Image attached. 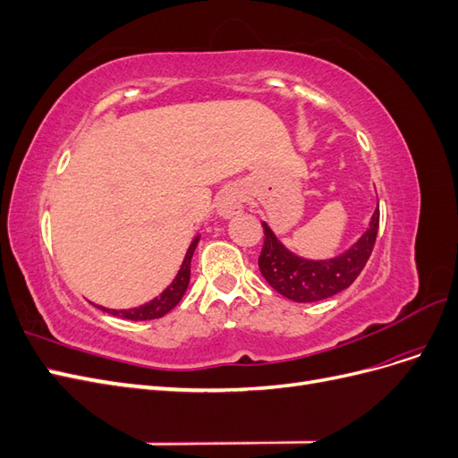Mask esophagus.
Here are the masks:
<instances>
[{
	"label": "esophagus",
	"mask_w": 458,
	"mask_h": 458,
	"mask_svg": "<svg viewBox=\"0 0 458 458\" xmlns=\"http://www.w3.org/2000/svg\"><path fill=\"white\" fill-rule=\"evenodd\" d=\"M242 202H244V197L237 187H225L217 195L216 210L221 217L229 219V217H233L234 214H239L242 210Z\"/></svg>",
	"instance_id": "esophagus-1"
}]
</instances>
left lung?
Segmentation results:
<instances>
[{"label":"left lung","mask_w":458,"mask_h":458,"mask_svg":"<svg viewBox=\"0 0 458 458\" xmlns=\"http://www.w3.org/2000/svg\"><path fill=\"white\" fill-rule=\"evenodd\" d=\"M378 221L380 210L377 206L369 229L359 241L330 259H306L296 256L275 237L266 221H261L266 239H263L258 266L263 279L284 298L300 303L318 301L342 293L357 279L370 258L374 242H377Z\"/></svg>","instance_id":"left-lung-1"}]
</instances>
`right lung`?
Returning <instances> with one entry per match:
<instances>
[{"mask_svg":"<svg viewBox=\"0 0 458 458\" xmlns=\"http://www.w3.org/2000/svg\"><path fill=\"white\" fill-rule=\"evenodd\" d=\"M200 241V234H197L195 239H192L189 250L183 258V263L182 267H179L175 279L172 281V284L168 288H164L160 296L152 298L150 301L143 303V306L140 308H131V310H106V308H101L103 311L110 313V315H116L120 318H128V321H150V318H158V317H164L168 311H172L179 301H182L185 290L189 286V279H191V259H192V254H195V248ZM99 308V306H97Z\"/></svg>","mask_w":458,"mask_h":458,"instance_id":"add662e5","label":"right lung"}]
</instances>
